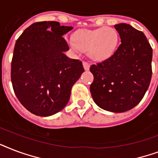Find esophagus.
Returning a JSON list of instances; mask_svg holds the SVG:
<instances>
[{"label":"esophagus","instance_id":"esophagus-1","mask_svg":"<svg viewBox=\"0 0 158 158\" xmlns=\"http://www.w3.org/2000/svg\"><path fill=\"white\" fill-rule=\"evenodd\" d=\"M83 67H84V69H85V70H89V68H90V64L86 62H83Z\"/></svg>","mask_w":158,"mask_h":158}]
</instances>
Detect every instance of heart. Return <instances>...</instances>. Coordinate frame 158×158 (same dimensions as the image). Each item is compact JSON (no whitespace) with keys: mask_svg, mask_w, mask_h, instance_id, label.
I'll list each match as a JSON object with an SVG mask.
<instances>
[{"mask_svg":"<svg viewBox=\"0 0 158 158\" xmlns=\"http://www.w3.org/2000/svg\"><path fill=\"white\" fill-rule=\"evenodd\" d=\"M118 43V35L111 27L96 29H81L76 33L74 40L69 41L70 47L75 51H88L89 57L94 61H104L114 53Z\"/></svg>","mask_w":158,"mask_h":158,"instance_id":"b5f03b06","label":"heart"}]
</instances>
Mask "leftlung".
I'll list each match as a JSON object with an SVG mask.
<instances>
[{"instance_id":"left-lung-1","label":"left lung","mask_w":158,"mask_h":158,"mask_svg":"<svg viewBox=\"0 0 158 158\" xmlns=\"http://www.w3.org/2000/svg\"><path fill=\"white\" fill-rule=\"evenodd\" d=\"M114 28L121 44L110 58L90 66V90L99 107L122 113L135 107L148 88L152 48L143 33L131 25L122 23Z\"/></svg>"}]
</instances>
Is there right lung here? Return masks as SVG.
Listing matches in <instances>:
<instances>
[{"label": "right lung", "mask_w": 158, "mask_h": 158, "mask_svg": "<svg viewBox=\"0 0 158 158\" xmlns=\"http://www.w3.org/2000/svg\"><path fill=\"white\" fill-rule=\"evenodd\" d=\"M73 29L57 21L36 22L16 40L12 85L19 102L34 114L50 116L62 110L84 72L82 62L64 54L69 46L62 35Z\"/></svg>", "instance_id": "add662e5"}]
</instances>
